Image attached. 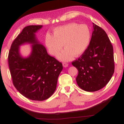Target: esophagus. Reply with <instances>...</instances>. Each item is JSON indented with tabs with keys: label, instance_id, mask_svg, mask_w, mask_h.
Listing matches in <instances>:
<instances>
[{
	"label": "esophagus",
	"instance_id": "obj_1",
	"mask_svg": "<svg viewBox=\"0 0 124 124\" xmlns=\"http://www.w3.org/2000/svg\"><path fill=\"white\" fill-rule=\"evenodd\" d=\"M62 66H63L64 67L66 68L68 66V64L66 63V62H63V63H62Z\"/></svg>",
	"mask_w": 124,
	"mask_h": 124
}]
</instances>
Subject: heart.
Returning <instances> with one entry per match:
<instances>
[{"mask_svg":"<svg viewBox=\"0 0 124 124\" xmlns=\"http://www.w3.org/2000/svg\"><path fill=\"white\" fill-rule=\"evenodd\" d=\"M54 35L47 33L45 37V44L49 53L55 56L62 49L64 50L58 55L59 59L68 61L74 56H79L86 50L90 40L91 33L86 24L70 23L58 26L53 30Z\"/></svg>","mask_w":124,"mask_h":124,"instance_id":"1","label":"heart"}]
</instances>
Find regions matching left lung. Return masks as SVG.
Wrapping results in <instances>:
<instances>
[{"label": "left lung", "mask_w": 124, "mask_h": 124, "mask_svg": "<svg viewBox=\"0 0 124 124\" xmlns=\"http://www.w3.org/2000/svg\"><path fill=\"white\" fill-rule=\"evenodd\" d=\"M93 28L86 50L72 62L78 70L76 78L78 86L89 92L99 90L105 86L115 69L113 47L107 34L94 23Z\"/></svg>", "instance_id": "left-lung-1"}]
</instances>
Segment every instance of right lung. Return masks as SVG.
I'll return each instance as SVG.
<instances>
[{
	"mask_svg": "<svg viewBox=\"0 0 124 124\" xmlns=\"http://www.w3.org/2000/svg\"><path fill=\"white\" fill-rule=\"evenodd\" d=\"M41 27H25L11 44L8 57L13 85L21 94L36 101L45 100L53 94L63 68L62 62L49 55L36 39L35 33ZM25 42L32 43L33 46L31 55L23 58L18 53V47Z\"/></svg>",
	"mask_w": 124,
	"mask_h": 124,
	"instance_id": "obj_1",
	"label": "right lung"
}]
</instances>
